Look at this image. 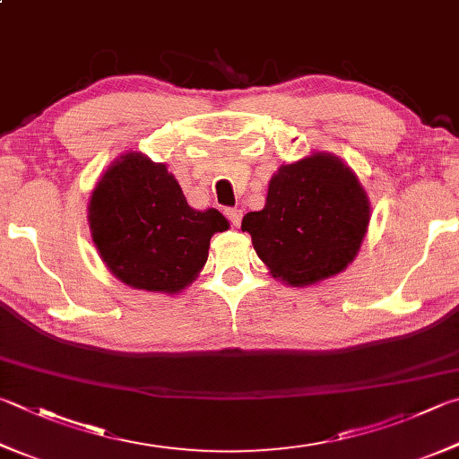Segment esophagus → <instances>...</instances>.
<instances>
[{"mask_svg": "<svg viewBox=\"0 0 459 459\" xmlns=\"http://www.w3.org/2000/svg\"><path fill=\"white\" fill-rule=\"evenodd\" d=\"M224 214H227L232 227H240V221H243V211H240V208H227Z\"/></svg>", "mask_w": 459, "mask_h": 459, "instance_id": "34e87169", "label": "esophagus"}]
</instances>
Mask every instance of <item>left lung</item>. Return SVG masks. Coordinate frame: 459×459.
Wrapping results in <instances>:
<instances>
[{
  "mask_svg": "<svg viewBox=\"0 0 459 459\" xmlns=\"http://www.w3.org/2000/svg\"><path fill=\"white\" fill-rule=\"evenodd\" d=\"M369 212L351 169L319 152L281 166L264 208L245 214L240 229L273 277L305 287L347 269L368 232Z\"/></svg>",
  "mask_w": 459,
  "mask_h": 459,
  "instance_id": "left-lung-1",
  "label": "left lung"
}]
</instances>
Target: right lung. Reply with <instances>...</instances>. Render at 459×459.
I'll return each instance as SVG.
<instances>
[{"label":"right lung","mask_w":459,"mask_h":459,"mask_svg":"<svg viewBox=\"0 0 459 459\" xmlns=\"http://www.w3.org/2000/svg\"><path fill=\"white\" fill-rule=\"evenodd\" d=\"M91 238L122 282L177 293L193 282L214 232L229 229L216 208H190L164 164L128 152L94 188L88 206Z\"/></svg>","instance_id":"add662e5"}]
</instances>
